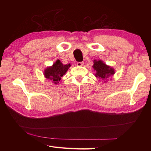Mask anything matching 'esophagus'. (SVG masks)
I'll list each match as a JSON object with an SVG mask.
<instances>
[{
  "instance_id": "34e87169",
  "label": "esophagus",
  "mask_w": 151,
  "mask_h": 151,
  "mask_svg": "<svg viewBox=\"0 0 151 151\" xmlns=\"http://www.w3.org/2000/svg\"><path fill=\"white\" fill-rule=\"evenodd\" d=\"M84 62H77V63H76V65L77 66H83L84 65Z\"/></svg>"
}]
</instances>
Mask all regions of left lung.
Returning <instances> with one entry per match:
<instances>
[{
    "label": "left lung",
    "mask_w": 151,
    "mask_h": 151,
    "mask_svg": "<svg viewBox=\"0 0 151 151\" xmlns=\"http://www.w3.org/2000/svg\"><path fill=\"white\" fill-rule=\"evenodd\" d=\"M93 68L94 71H95L94 75L97 78L104 81V82H107L106 80L111 77V76H114L115 74V70L113 67L106 65L103 62V61L101 60H95L93 61Z\"/></svg>",
    "instance_id": "8db88e82"
}]
</instances>
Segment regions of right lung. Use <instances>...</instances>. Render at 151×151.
I'll return each mask as SVG.
<instances>
[{
    "label": "right lung",
    "mask_w": 151,
    "mask_h": 151,
    "mask_svg": "<svg viewBox=\"0 0 151 151\" xmlns=\"http://www.w3.org/2000/svg\"><path fill=\"white\" fill-rule=\"evenodd\" d=\"M70 67V63L63 65L60 60H57L52 66L47 67L46 69H45L44 76L53 84H58L60 82L61 78L65 75Z\"/></svg>",
    "instance_id": "obj_1"
}]
</instances>
